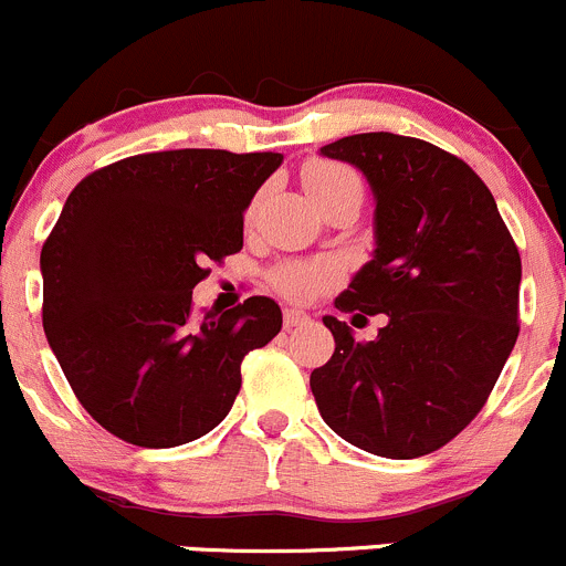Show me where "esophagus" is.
<instances>
[{"label": "esophagus", "instance_id": "34e87169", "mask_svg": "<svg viewBox=\"0 0 566 566\" xmlns=\"http://www.w3.org/2000/svg\"><path fill=\"white\" fill-rule=\"evenodd\" d=\"M283 322H285V327H302V324H307L311 322V316H307L305 311H300V307H285L283 311Z\"/></svg>", "mask_w": 566, "mask_h": 566}]
</instances>
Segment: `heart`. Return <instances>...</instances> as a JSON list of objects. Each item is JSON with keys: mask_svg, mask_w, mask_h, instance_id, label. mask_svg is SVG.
<instances>
[{"mask_svg": "<svg viewBox=\"0 0 566 566\" xmlns=\"http://www.w3.org/2000/svg\"><path fill=\"white\" fill-rule=\"evenodd\" d=\"M305 187L316 206H324L340 192H363L360 178L346 165L327 159H313L302 172ZM335 272L327 261H285L272 272V283L289 300H311L333 283Z\"/></svg>", "mask_w": 566, "mask_h": 566, "instance_id": "1", "label": "heart"}]
</instances>
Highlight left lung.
Returning a JSON list of instances; mask_svg holds the SVG:
<instances>
[{"label":"left lung","instance_id":"1","mask_svg":"<svg viewBox=\"0 0 566 566\" xmlns=\"http://www.w3.org/2000/svg\"><path fill=\"white\" fill-rule=\"evenodd\" d=\"M324 156L371 184L374 259L335 307L385 313L374 340L324 316L335 352L313 368L324 423L346 443L412 460L479 416L517 340L520 253L486 184L449 150L390 132L352 134Z\"/></svg>","mask_w":566,"mask_h":566}]
</instances>
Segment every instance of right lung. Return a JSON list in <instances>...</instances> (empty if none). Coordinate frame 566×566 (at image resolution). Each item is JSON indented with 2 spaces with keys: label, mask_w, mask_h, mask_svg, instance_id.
<instances>
[{
  "label": "right lung",
  "mask_w": 566,
  "mask_h": 566,
  "mask_svg": "<svg viewBox=\"0 0 566 566\" xmlns=\"http://www.w3.org/2000/svg\"><path fill=\"white\" fill-rule=\"evenodd\" d=\"M283 154L181 148L82 178L41 250L43 329L76 399L115 438L172 449L231 412L248 352L281 333L270 296L195 316L206 264L244 244V209Z\"/></svg>",
  "instance_id": "obj_1"
}]
</instances>
